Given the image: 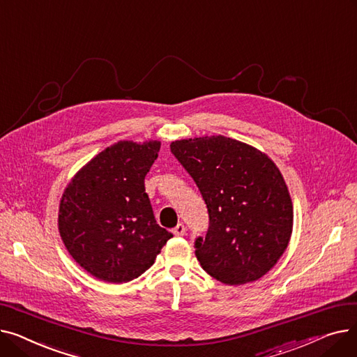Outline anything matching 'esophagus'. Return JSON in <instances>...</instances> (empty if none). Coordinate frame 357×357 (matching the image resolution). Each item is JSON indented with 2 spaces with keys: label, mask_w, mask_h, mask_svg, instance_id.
<instances>
[{
  "label": "esophagus",
  "mask_w": 357,
  "mask_h": 357,
  "mask_svg": "<svg viewBox=\"0 0 357 357\" xmlns=\"http://www.w3.org/2000/svg\"><path fill=\"white\" fill-rule=\"evenodd\" d=\"M172 231H174V234H175V236H183V234H185V231H186V229H185V226H183L182 222H179L178 226H176Z\"/></svg>",
  "instance_id": "1"
}]
</instances>
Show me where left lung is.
I'll list each match as a JSON object with an SVG mask.
<instances>
[{
    "label": "left lung",
    "mask_w": 357,
    "mask_h": 357,
    "mask_svg": "<svg viewBox=\"0 0 357 357\" xmlns=\"http://www.w3.org/2000/svg\"><path fill=\"white\" fill-rule=\"evenodd\" d=\"M171 152L207 204L208 231L194 243L202 269L227 285L253 282L269 272L288 246L294 221L276 165L224 136L176 140Z\"/></svg>",
    "instance_id": "1"
}]
</instances>
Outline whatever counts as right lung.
<instances>
[{"label":"right lung","instance_id":"obj_1","mask_svg":"<svg viewBox=\"0 0 357 357\" xmlns=\"http://www.w3.org/2000/svg\"><path fill=\"white\" fill-rule=\"evenodd\" d=\"M160 142H119L86 163L68 185L59 231L70 256L105 282L140 276L174 237L156 222L144 178Z\"/></svg>","mask_w":357,"mask_h":357}]
</instances>
